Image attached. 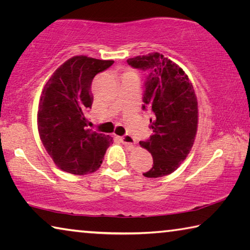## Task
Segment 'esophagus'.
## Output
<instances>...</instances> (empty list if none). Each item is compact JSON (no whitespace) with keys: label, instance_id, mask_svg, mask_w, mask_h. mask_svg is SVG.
<instances>
[{"label":"esophagus","instance_id":"1","mask_svg":"<svg viewBox=\"0 0 250 250\" xmlns=\"http://www.w3.org/2000/svg\"><path fill=\"white\" fill-rule=\"evenodd\" d=\"M121 142L126 146H133L135 145V140L129 134H125L124 137H121Z\"/></svg>","mask_w":250,"mask_h":250}]
</instances>
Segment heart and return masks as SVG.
Wrapping results in <instances>:
<instances>
[{"mask_svg": "<svg viewBox=\"0 0 250 250\" xmlns=\"http://www.w3.org/2000/svg\"><path fill=\"white\" fill-rule=\"evenodd\" d=\"M125 76H135V74H134V71H132V70H125V74H124V77H125Z\"/></svg>", "mask_w": 250, "mask_h": 250, "instance_id": "b5f03b06", "label": "heart"}]
</instances>
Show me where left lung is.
<instances>
[{"mask_svg":"<svg viewBox=\"0 0 250 250\" xmlns=\"http://www.w3.org/2000/svg\"><path fill=\"white\" fill-rule=\"evenodd\" d=\"M133 68L149 70L143 109L149 107L153 117V134L140 146L150 152L153 166L143 173L146 177L171 174L191 151L196 137L198 109L193 84L184 70L160 53L129 58Z\"/></svg>","mask_w":250,"mask_h":250,"instance_id":"obj_1","label":"left lung"}]
</instances>
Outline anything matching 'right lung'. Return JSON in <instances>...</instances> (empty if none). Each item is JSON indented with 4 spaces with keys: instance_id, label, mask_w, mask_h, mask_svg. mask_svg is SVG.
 I'll use <instances>...</instances> for the list:
<instances>
[{
    "instance_id": "right-lung-1",
    "label": "right lung",
    "mask_w": 250,
    "mask_h": 250,
    "mask_svg": "<svg viewBox=\"0 0 250 250\" xmlns=\"http://www.w3.org/2000/svg\"><path fill=\"white\" fill-rule=\"evenodd\" d=\"M113 61L74 56L55 70L42 91L37 126L54 163L67 173L89 174L98 170L112 138L88 129L86 113L94 97L91 83Z\"/></svg>"
}]
</instances>
